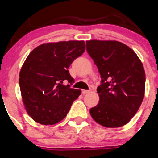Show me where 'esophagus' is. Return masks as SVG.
<instances>
[{
    "label": "esophagus",
    "instance_id": "34e87169",
    "mask_svg": "<svg viewBox=\"0 0 158 158\" xmlns=\"http://www.w3.org/2000/svg\"><path fill=\"white\" fill-rule=\"evenodd\" d=\"M89 92H90L89 90H82V93L83 94V95H85V94L89 93Z\"/></svg>",
    "mask_w": 158,
    "mask_h": 158
}]
</instances>
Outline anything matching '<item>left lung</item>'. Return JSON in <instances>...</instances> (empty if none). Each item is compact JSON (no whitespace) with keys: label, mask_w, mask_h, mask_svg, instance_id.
I'll return each mask as SVG.
<instances>
[{"label":"left lung","mask_w":158,"mask_h":158,"mask_svg":"<svg viewBox=\"0 0 158 158\" xmlns=\"http://www.w3.org/2000/svg\"><path fill=\"white\" fill-rule=\"evenodd\" d=\"M86 49L101 75L98 105L90 109L94 121L106 128L128 124L144 97L145 72L135 51L115 40L86 41Z\"/></svg>","instance_id":"obj_1"}]
</instances>
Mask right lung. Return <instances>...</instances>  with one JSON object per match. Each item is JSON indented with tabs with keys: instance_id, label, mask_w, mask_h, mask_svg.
I'll return each instance as SVG.
<instances>
[{
	"instance_id": "right-lung-1",
	"label": "right lung",
	"mask_w": 158,
	"mask_h": 158,
	"mask_svg": "<svg viewBox=\"0 0 158 158\" xmlns=\"http://www.w3.org/2000/svg\"><path fill=\"white\" fill-rule=\"evenodd\" d=\"M85 49L83 40L60 41L41 44L28 55L19 84L23 106L33 121L52 125L66 117L81 94L64 84L74 82L68 69Z\"/></svg>"
}]
</instances>
